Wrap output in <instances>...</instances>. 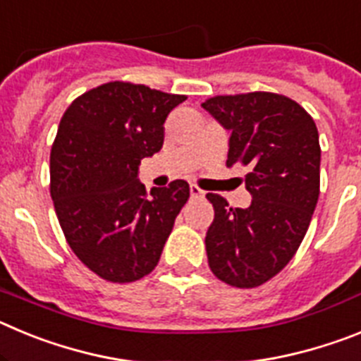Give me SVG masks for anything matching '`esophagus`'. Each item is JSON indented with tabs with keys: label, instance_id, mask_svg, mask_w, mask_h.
Wrapping results in <instances>:
<instances>
[{
	"label": "esophagus",
	"instance_id": "34e87169",
	"mask_svg": "<svg viewBox=\"0 0 361 361\" xmlns=\"http://www.w3.org/2000/svg\"><path fill=\"white\" fill-rule=\"evenodd\" d=\"M190 195H191V199H204V191L200 190V188L197 186V184H191V186H190Z\"/></svg>",
	"mask_w": 361,
	"mask_h": 361
}]
</instances>
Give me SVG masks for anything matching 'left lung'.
Listing matches in <instances>:
<instances>
[{"label":"left lung","mask_w":361,"mask_h":361,"mask_svg":"<svg viewBox=\"0 0 361 361\" xmlns=\"http://www.w3.org/2000/svg\"><path fill=\"white\" fill-rule=\"evenodd\" d=\"M231 132L226 164H242L247 208L208 193L215 219L206 233L213 275L258 288L280 273L304 240L320 195L317 124L296 101L271 92L215 95L202 103Z\"/></svg>","instance_id":"obj_1"}]
</instances>
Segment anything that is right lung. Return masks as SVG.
Returning a JSON list of instances; mask_svg holds the SVG:
<instances>
[{
	"label": "right lung",
	"mask_w": 361,
	"mask_h": 361,
	"mask_svg": "<svg viewBox=\"0 0 361 361\" xmlns=\"http://www.w3.org/2000/svg\"><path fill=\"white\" fill-rule=\"evenodd\" d=\"M183 101L186 95L114 81L79 95L63 114L50 152V195L75 257L108 282H135L155 269L190 199L186 180L148 195L137 178Z\"/></svg>",
	"instance_id": "1"
}]
</instances>
